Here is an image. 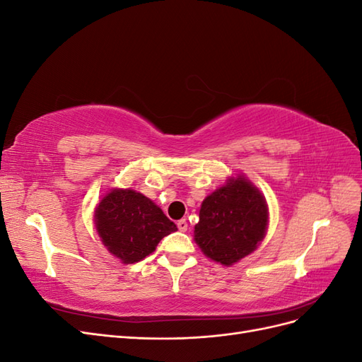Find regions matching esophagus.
Returning <instances> with one entry per match:
<instances>
[{
    "mask_svg": "<svg viewBox=\"0 0 362 362\" xmlns=\"http://www.w3.org/2000/svg\"><path fill=\"white\" fill-rule=\"evenodd\" d=\"M177 226H178L181 233H185V231H187V228H189V223H187V221H185V218H181V221H178Z\"/></svg>",
    "mask_w": 362,
    "mask_h": 362,
    "instance_id": "34e87169",
    "label": "esophagus"
}]
</instances>
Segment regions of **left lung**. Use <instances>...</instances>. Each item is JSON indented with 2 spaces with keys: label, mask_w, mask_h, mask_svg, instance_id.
I'll use <instances>...</instances> for the list:
<instances>
[{
  "label": "left lung",
  "mask_w": 362,
  "mask_h": 362,
  "mask_svg": "<svg viewBox=\"0 0 362 362\" xmlns=\"http://www.w3.org/2000/svg\"><path fill=\"white\" fill-rule=\"evenodd\" d=\"M267 225L264 194L245 175H237L202 201L193 237L205 257L229 267L259 246Z\"/></svg>",
  "instance_id": "1"
}]
</instances>
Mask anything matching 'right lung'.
Wrapping results in <instances>:
<instances>
[{
    "mask_svg": "<svg viewBox=\"0 0 362 362\" xmlns=\"http://www.w3.org/2000/svg\"><path fill=\"white\" fill-rule=\"evenodd\" d=\"M96 233L103 245L124 264H134L156 250L177 225L145 194L133 189H112L95 208Z\"/></svg>",
    "mask_w": 362,
    "mask_h": 362,
    "instance_id": "obj_1",
    "label": "right lung"
}]
</instances>
